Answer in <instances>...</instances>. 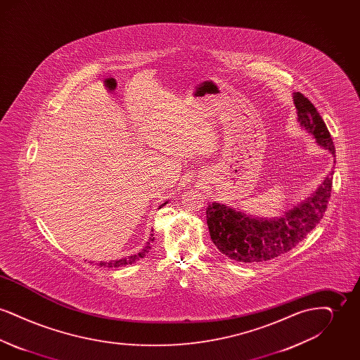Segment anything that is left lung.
Wrapping results in <instances>:
<instances>
[{"mask_svg":"<svg viewBox=\"0 0 360 360\" xmlns=\"http://www.w3.org/2000/svg\"><path fill=\"white\" fill-rule=\"evenodd\" d=\"M292 101L300 127L335 158L333 140L317 109L298 91L292 93ZM332 178L333 170L308 198L274 219L252 217L231 206L212 202L206 207L210 239L221 254L243 263L271 260L289 252L323 219L330 198Z\"/></svg>","mask_w":360,"mask_h":360,"instance_id":"left-lung-1","label":"left lung"}]
</instances>
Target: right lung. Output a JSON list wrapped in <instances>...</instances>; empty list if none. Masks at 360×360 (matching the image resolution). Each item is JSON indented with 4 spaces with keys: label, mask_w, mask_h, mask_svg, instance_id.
Listing matches in <instances>:
<instances>
[{
    "label": "right lung",
    "mask_w": 360,
    "mask_h": 360,
    "mask_svg": "<svg viewBox=\"0 0 360 360\" xmlns=\"http://www.w3.org/2000/svg\"><path fill=\"white\" fill-rule=\"evenodd\" d=\"M167 204V201L165 202V204H162L160 206H165ZM154 231V229H153ZM154 233H151V236H150V239L147 241V244H146V247L140 251V252H137L135 255H131V257H121V259H116V260H109V262H100L98 264L101 266V267H121V266H125V264H132V263H135L136 260L139 259H141V257H146V254H148V250L151 248V243L154 241Z\"/></svg>",
    "instance_id": "obj_1"
}]
</instances>
